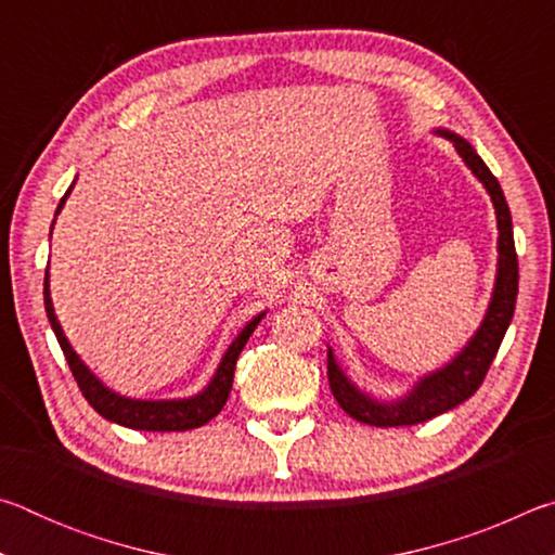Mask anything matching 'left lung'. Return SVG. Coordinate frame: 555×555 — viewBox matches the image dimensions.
Masks as SVG:
<instances>
[{
	"instance_id": "1",
	"label": "left lung",
	"mask_w": 555,
	"mask_h": 555,
	"mask_svg": "<svg viewBox=\"0 0 555 555\" xmlns=\"http://www.w3.org/2000/svg\"><path fill=\"white\" fill-rule=\"evenodd\" d=\"M434 134L446 137L453 142L455 152L463 158L465 166L473 176L485 185L487 195L494 205L496 215V276L490 306H487L485 318L475 335L469 337L467 345L460 350L453 360L446 362L436 372H428L399 399L382 401L372 393L362 391L357 384L347 377L340 364H337L333 347H327V382H331L333 397L337 403L350 413L354 421L370 426H413L424 424V421L440 416L457 403L467 401L473 393L480 389L487 370L494 360L496 350L504 340L506 327L512 323L516 291H519V264H516L514 249V232H512V212L504 201L502 185L492 176L490 168L485 166L480 154L475 152L473 144L465 142L463 137L450 129H434Z\"/></svg>"
}]
</instances>
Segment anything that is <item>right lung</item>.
Returning a JSON list of instances; mask_svg holds the SVG:
<instances>
[{"label": "right lung", "mask_w": 555, "mask_h": 555, "mask_svg": "<svg viewBox=\"0 0 555 555\" xmlns=\"http://www.w3.org/2000/svg\"><path fill=\"white\" fill-rule=\"evenodd\" d=\"M73 185L65 191V195L59 203V208H55V215L63 210L65 198L70 195ZM43 304H46V315H49L53 333H55V337H59V345L65 354V360H68L73 377H75V382H78L82 397L88 399L90 406L95 409L102 418L112 421V424H119V426H127L134 430H164V434L166 430L198 428V426L208 424L210 418L218 416L224 406V401H228V397H230L232 379H234V364H237L242 347L247 345L249 335L255 333V327L259 325L261 318L267 315V311H261L259 315L251 318V321L242 327L237 337L230 343L228 350H224L218 370H215V374L208 382V387H205L203 391L193 393V397H183V399H131V397H121V393L112 391L107 384H102V379H98L95 374L90 372L88 364L80 360V354L73 350V345L68 343V337H65L59 318H55V311H53L49 271H46V279H43Z\"/></svg>", "instance_id": "1"}]
</instances>
